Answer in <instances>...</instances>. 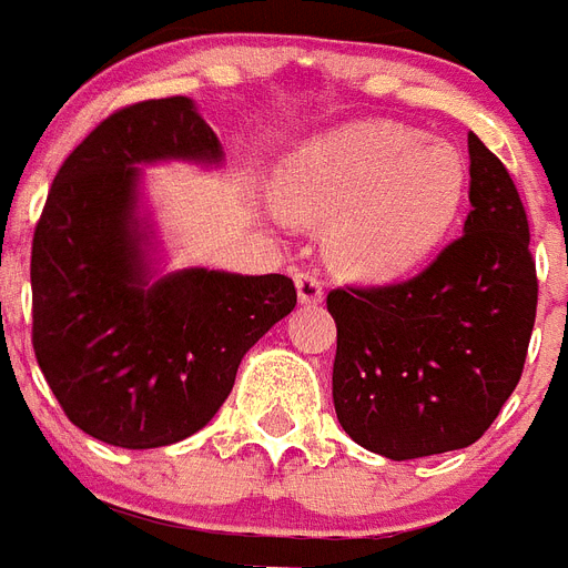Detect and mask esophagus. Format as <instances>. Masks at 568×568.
Instances as JSON below:
<instances>
[{"label":"esophagus","mask_w":568,"mask_h":568,"mask_svg":"<svg viewBox=\"0 0 568 568\" xmlns=\"http://www.w3.org/2000/svg\"><path fill=\"white\" fill-rule=\"evenodd\" d=\"M295 290H298V304L316 307L324 298V287L316 273H295Z\"/></svg>","instance_id":"34e87169"}]
</instances>
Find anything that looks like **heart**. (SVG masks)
I'll return each mask as SVG.
<instances>
[{
    "instance_id": "obj_1",
    "label": "heart",
    "mask_w": 568,
    "mask_h": 568,
    "mask_svg": "<svg viewBox=\"0 0 568 568\" xmlns=\"http://www.w3.org/2000/svg\"><path fill=\"white\" fill-rule=\"evenodd\" d=\"M468 172L454 145L385 120L353 123L295 149L278 201L331 224V255L358 281H396L434 255L457 224Z\"/></svg>"
}]
</instances>
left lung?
I'll return each instance as SVG.
<instances>
[{
  "instance_id": "left-lung-1",
  "label": "left lung",
  "mask_w": 568,
  "mask_h": 568,
  "mask_svg": "<svg viewBox=\"0 0 568 568\" xmlns=\"http://www.w3.org/2000/svg\"><path fill=\"white\" fill-rule=\"evenodd\" d=\"M463 237L416 278L333 290V405L353 443L387 459L468 448L520 382L537 275L515 181L468 134Z\"/></svg>"
}]
</instances>
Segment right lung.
I'll use <instances>...</instances> for the list:
<instances>
[{"label": "right lung", "instance_id": "obj_1", "mask_svg": "<svg viewBox=\"0 0 568 568\" xmlns=\"http://www.w3.org/2000/svg\"><path fill=\"white\" fill-rule=\"evenodd\" d=\"M224 166L195 100L111 114L68 154L33 232V353L65 416L100 443L160 448L224 405L241 358L293 313V278L160 273L143 166Z\"/></svg>", "mask_w": 568, "mask_h": 568}]
</instances>
